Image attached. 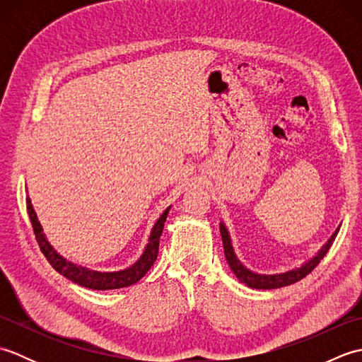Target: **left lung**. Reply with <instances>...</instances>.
<instances>
[{
  "instance_id": "8db88e82",
  "label": "left lung",
  "mask_w": 362,
  "mask_h": 362,
  "mask_svg": "<svg viewBox=\"0 0 362 362\" xmlns=\"http://www.w3.org/2000/svg\"><path fill=\"white\" fill-rule=\"evenodd\" d=\"M339 228L341 226L334 230V233L329 236V240L317 250L316 255H313L308 261H305V263H302L298 267H292L289 271H284V272L259 274V272L252 271V269H249L240 258H238L233 243H232V236L228 233L227 226L224 224V221L219 222V232L222 236L226 259L230 269H232L238 280L244 284H247L249 288H253V289H279V288L289 286V284H294L302 279H305V276L308 275L322 259H324L327 252L329 250V247H332L333 241L336 240L337 233H339Z\"/></svg>"
}]
</instances>
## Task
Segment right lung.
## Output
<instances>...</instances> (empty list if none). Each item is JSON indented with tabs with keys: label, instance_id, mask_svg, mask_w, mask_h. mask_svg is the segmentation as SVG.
Here are the masks:
<instances>
[{
	"label": "right lung",
	"instance_id": "right-lung-1",
	"mask_svg": "<svg viewBox=\"0 0 362 362\" xmlns=\"http://www.w3.org/2000/svg\"><path fill=\"white\" fill-rule=\"evenodd\" d=\"M26 206H28V214L30 218V224H33L34 233L37 238V243L40 245V250L46 259L49 261V264L56 269V271L66 276L68 280L73 283H78L83 288L88 289H96V291H107V289H119V288H127L132 286L138 280H141L149 271L152 264L156 263L157 255H158V244H160V236L163 232L165 222L168 218V213L171 210V205L160 214V218L153 224L151 235L148 238V244L144 245L140 258H138L135 263L124 269H118V271H96V269H90L87 266H82L74 263V261L66 259L64 255L52 247V244L46 238L43 227L40 221L37 218V213L30 202L29 196L26 197Z\"/></svg>",
	"mask_w": 362,
	"mask_h": 362
}]
</instances>
